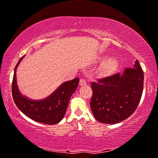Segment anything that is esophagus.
Listing matches in <instances>:
<instances>
[{
  "label": "esophagus",
  "instance_id": "1",
  "mask_svg": "<svg viewBox=\"0 0 158 158\" xmlns=\"http://www.w3.org/2000/svg\"><path fill=\"white\" fill-rule=\"evenodd\" d=\"M86 84H87V81H86V79H80L79 84L81 85V86H83V85H86Z\"/></svg>",
  "mask_w": 158,
  "mask_h": 158
}]
</instances>
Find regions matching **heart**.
Returning <instances> with one entry per match:
<instances>
[{"label":"heart","mask_w":158,"mask_h":158,"mask_svg":"<svg viewBox=\"0 0 158 158\" xmlns=\"http://www.w3.org/2000/svg\"><path fill=\"white\" fill-rule=\"evenodd\" d=\"M117 66H118V61L114 57H110L102 64L99 70L100 74L104 76L111 74L115 71Z\"/></svg>","instance_id":"obj_1"}]
</instances>
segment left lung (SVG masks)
I'll use <instances>...</instances> for the list:
<instances>
[{
	"label": "left lung",
	"instance_id": "left-lung-1",
	"mask_svg": "<svg viewBox=\"0 0 158 158\" xmlns=\"http://www.w3.org/2000/svg\"><path fill=\"white\" fill-rule=\"evenodd\" d=\"M144 75L139 62L134 67L97 79L91 84L90 106L95 118L104 124H116L134 113L141 101Z\"/></svg>",
	"mask_w": 158,
	"mask_h": 158
}]
</instances>
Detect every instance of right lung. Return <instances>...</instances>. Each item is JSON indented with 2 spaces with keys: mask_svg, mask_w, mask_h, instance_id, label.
<instances>
[{
  "mask_svg": "<svg viewBox=\"0 0 158 158\" xmlns=\"http://www.w3.org/2000/svg\"><path fill=\"white\" fill-rule=\"evenodd\" d=\"M23 57L16 64L12 79V95L15 103L22 113L34 121L50 125L58 123L64 116L70 98L78 86L79 79L64 82L46 99L31 101L22 96L17 86L16 69Z\"/></svg>",
  "mask_w": 158,
  "mask_h": 158,
  "instance_id": "obj_1",
  "label": "right lung"
}]
</instances>
